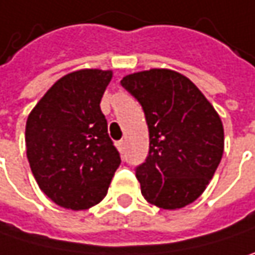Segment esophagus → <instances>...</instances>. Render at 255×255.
<instances>
[{"mask_svg":"<svg viewBox=\"0 0 255 255\" xmlns=\"http://www.w3.org/2000/svg\"><path fill=\"white\" fill-rule=\"evenodd\" d=\"M117 146H118L120 150H124V149H126V140H120V141L117 143Z\"/></svg>","mask_w":255,"mask_h":255,"instance_id":"obj_1","label":"esophagus"}]
</instances>
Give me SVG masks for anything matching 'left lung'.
Here are the masks:
<instances>
[{
    "mask_svg": "<svg viewBox=\"0 0 255 255\" xmlns=\"http://www.w3.org/2000/svg\"><path fill=\"white\" fill-rule=\"evenodd\" d=\"M123 87L141 105L149 154L135 168L141 194L160 209L185 207L203 194L223 154L218 112L185 76L153 68L126 76Z\"/></svg>",
    "mask_w": 255,
    "mask_h": 255,
    "instance_id": "8db88e82",
    "label": "left lung"
}]
</instances>
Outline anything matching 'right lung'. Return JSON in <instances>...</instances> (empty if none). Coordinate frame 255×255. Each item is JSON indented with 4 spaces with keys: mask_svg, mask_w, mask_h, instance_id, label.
<instances>
[{
    "mask_svg": "<svg viewBox=\"0 0 255 255\" xmlns=\"http://www.w3.org/2000/svg\"><path fill=\"white\" fill-rule=\"evenodd\" d=\"M112 71L79 70L59 79L26 123V153L39 188L55 204L86 210L101 203L121 163L101 101Z\"/></svg>",
    "mask_w": 255,
    "mask_h": 255,
    "instance_id": "1",
    "label": "right lung"
}]
</instances>
